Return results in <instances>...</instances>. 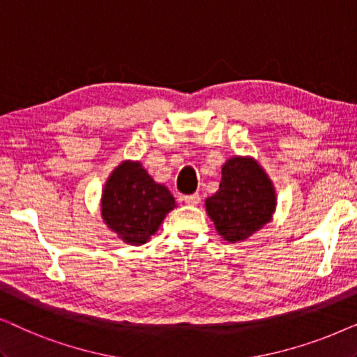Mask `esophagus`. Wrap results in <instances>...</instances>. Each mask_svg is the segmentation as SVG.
Wrapping results in <instances>:
<instances>
[{"label":"esophagus","instance_id":"obj_1","mask_svg":"<svg viewBox=\"0 0 357 357\" xmlns=\"http://www.w3.org/2000/svg\"><path fill=\"white\" fill-rule=\"evenodd\" d=\"M183 202L190 204V206H198L199 203H202V197H199L198 193H193V195H187V197H183Z\"/></svg>","mask_w":357,"mask_h":357}]
</instances>
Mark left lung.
<instances>
[{
  "instance_id": "8db88e82",
  "label": "left lung",
  "mask_w": 357,
  "mask_h": 357,
  "mask_svg": "<svg viewBox=\"0 0 357 357\" xmlns=\"http://www.w3.org/2000/svg\"><path fill=\"white\" fill-rule=\"evenodd\" d=\"M204 204L219 236L236 243L271 221L276 192L255 159L236 155L222 165L219 190Z\"/></svg>"
}]
</instances>
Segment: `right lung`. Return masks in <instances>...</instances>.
Returning a JSON list of instances; mask_svg holds the SVG:
<instances>
[{"label": "right lung", "mask_w": 357, "mask_h": 357, "mask_svg": "<svg viewBox=\"0 0 357 357\" xmlns=\"http://www.w3.org/2000/svg\"><path fill=\"white\" fill-rule=\"evenodd\" d=\"M174 208L172 193L155 183L138 160H123L102 190V219L130 245L148 242Z\"/></svg>", "instance_id": "obj_1"}]
</instances>
